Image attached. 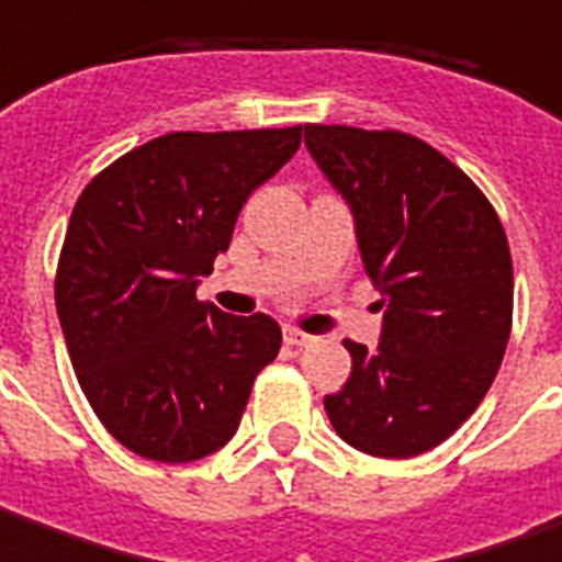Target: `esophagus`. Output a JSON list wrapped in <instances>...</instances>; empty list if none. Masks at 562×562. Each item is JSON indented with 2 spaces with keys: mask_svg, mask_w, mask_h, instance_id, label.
<instances>
[{
  "mask_svg": "<svg viewBox=\"0 0 562 562\" xmlns=\"http://www.w3.org/2000/svg\"><path fill=\"white\" fill-rule=\"evenodd\" d=\"M284 342H288V346H312L315 336H312V333L296 330V327H288V330H284Z\"/></svg>",
  "mask_w": 562,
  "mask_h": 562,
  "instance_id": "1",
  "label": "esophagus"
}]
</instances>
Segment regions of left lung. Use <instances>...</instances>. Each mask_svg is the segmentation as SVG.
Here are the masks:
<instances>
[{
  "instance_id": "obj_1",
  "label": "left lung",
  "mask_w": 562,
  "mask_h": 562,
  "mask_svg": "<svg viewBox=\"0 0 562 562\" xmlns=\"http://www.w3.org/2000/svg\"><path fill=\"white\" fill-rule=\"evenodd\" d=\"M305 146L355 216L385 312L376 348L346 339L351 376L324 409L355 450L379 459L435 450L481 406L508 346L505 229L465 170L419 137L305 125Z\"/></svg>"
}]
</instances>
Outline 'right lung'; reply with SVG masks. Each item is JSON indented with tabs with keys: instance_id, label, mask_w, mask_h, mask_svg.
<instances>
[{
	"instance_id": "add662e5",
	"label": "right lung",
	"mask_w": 562,
	"mask_h": 562,
	"mask_svg": "<svg viewBox=\"0 0 562 562\" xmlns=\"http://www.w3.org/2000/svg\"><path fill=\"white\" fill-rule=\"evenodd\" d=\"M300 137L303 125L165 134L100 170L72 207L57 318L97 419L143 459L173 465L226 447L278 358L269 315L235 318L195 290Z\"/></svg>"
}]
</instances>
